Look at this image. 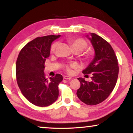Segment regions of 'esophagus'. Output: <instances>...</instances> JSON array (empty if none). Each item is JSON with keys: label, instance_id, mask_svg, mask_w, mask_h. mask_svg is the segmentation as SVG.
I'll return each mask as SVG.
<instances>
[{"label": "esophagus", "instance_id": "esophagus-1", "mask_svg": "<svg viewBox=\"0 0 133 133\" xmlns=\"http://www.w3.org/2000/svg\"><path fill=\"white\" fill-rule=\"evenodd\" d=\"M63 79L66 80H71L72 79V77H71L70 76H65L64 77H63Z\"/></svg>", "mask_w": 133, "mask_h": 133}]
</instances>
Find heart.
<instances>
[{
	"instance_id": "b5f03b06",
	"label": "heart",
	"mask_w": 133,
	"mask_h": 133,
	"mask_svg": "<svg viewBox=\"0 0 133 133\" xmlns=\"http://www.w3.org/2000/svg\"><path fill=\"white\" fill-rule=\"evenodd\" d=\"M69 43L73 49V50L78 51H82L87 46V42L85 41L84 39H82V38H72V39H70L68 40ZM57 45V43L55 42L52 45L51 47V52H53L55 51V49ZM76 64L75 63H72V64L66 65L65 66L66 70L67 72L69 73H72V68H76Z\"/></svg>"
}]
</instances>
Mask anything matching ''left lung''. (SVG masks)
I'll return each instance as SVG.
<instances>
[{
	"label": "left lung",
	"instance_id": "1",
	"mask_svg": "<svg viewBox=\"0 0 133 133\" xmlns=\"http://www.w3.org/2000/svg\"><path fill=\"white\" fill-rule=\"evenodd\" d=\"M87 37L91 41L95 55L90 65L82 72L88 76L92 74L91 82L79 77L81 87L77 96L85 104L94 105L105 101L112 91L119 74L118 61L114 51L110 43L95 33Z\"/></svg>",
	"mask_w": 133,
	"mask_h": 133
}]
</instances>
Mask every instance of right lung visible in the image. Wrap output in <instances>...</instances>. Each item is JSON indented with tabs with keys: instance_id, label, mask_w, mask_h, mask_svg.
Returning <instances> with one entry per match:
<instances>
[{
	"instance_id": "1",
	"label": "right lung",
	"mask_w": 133,
	"mask_h": 133,
	"mask_svg": "<svg viewBox=\"0 0 133 133\" xmlns=\"http://www.w3.org/2000/svg\"><path fill=\"white\" fill-rule=\"evenodd\" d=\"M60 36L36 38L25 45L18 56L16 66L18 86L25 98L36 106H49L59 96L58 86L62 81V76L57 74L48 80L43 71L45 62L50 56L51 43Z\"/></svg>"
}]
</instances>
